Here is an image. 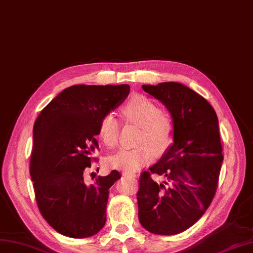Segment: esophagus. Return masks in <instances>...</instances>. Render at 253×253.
Here are the masks:
<instances>
[{
	"label": "esophagus",
	"instance_id": "34e87169",
	"mask_svg": "<svg viewBox=\"0 0 253 253\" xmlns=\"http://www.w3.org/2000/svg\"><path fill=\"white\" fill-rule=\"evenodd\" d=\"M124 176L125 177H130V178H135L136 175L133 174V172H129V171H125L124 172Z\"/></svg>",
	"mask_w": 253,
	"mask_h": 253
}]
</instances>
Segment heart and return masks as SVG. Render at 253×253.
I'll list each match as a JSON object with an SVG mask.
<instances>
[{
    "label": "heart",
    "mask_w": 253,
    "mask_h": 253,
    "mask_svg": "<svg viewBox=\"0 0 253 253\" xmlns=\"http://www.w3.org/2000/svg\"><path fill=\"white\" fill-rule=\"evenodd\" d=\"M123 117L140 126L138 144L132 149H122L109 159L112 168L134 171L144 167L154 157L161 156L170 146L174 125L169 114L144 96H134L124 106ZM120 122L112 113L105 115L99 124V136L106 145L117 146L120 136Z\"/></svg>",
    "instance_id": "b5f03b06"
}]
</instances>
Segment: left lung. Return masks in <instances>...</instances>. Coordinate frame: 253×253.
Returning <instances> with one entry per match:
<instances>
[{"instance_id": "8db88e82", "label": "left lung", "mask_w": 253, "mask_h": 253, "mask_svg": "<svg viewBox=\"0 0 253 253\" xmlns=\"http://www.w3.org/2000/svg\"><path fill=\"white\" fill-rule=\"evenodd\" d=\"M142 88L167 108L174 134L160 160L140 177L139 220L151 233L174 235L192 227L213 200L223 160L218 119L207 99L182 84ZM150 173L164 180L157 183Z\"/></svg>"}]
</instances>
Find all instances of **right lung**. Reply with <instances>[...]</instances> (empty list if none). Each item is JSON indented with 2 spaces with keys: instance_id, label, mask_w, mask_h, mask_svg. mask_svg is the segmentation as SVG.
<instances>
[{
  "instance_id": "add662e5",
  "label": "right lung",
  "mask_w": 253,
  "mask_h": 253,
  "mask_svg": "<svg viewBox=\"0 0 253 253\" xmlns=\"http://www.w3.org/2000/svg\"><path fill=\"white\" fill-rule=\"evenodd\" d=\"M129 91V84L71 85L35 122L31 157L35 196L43 218L62 235L84 239L105 226L109 189L121 175L112 170L90 183L85 171L98 148L100 121L124 103Z\"/></svg>"
}]
</instances>
